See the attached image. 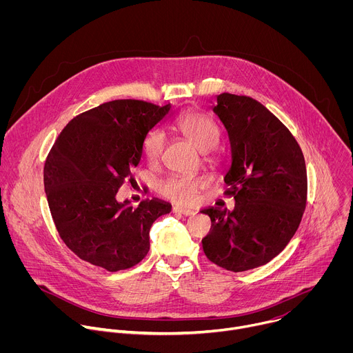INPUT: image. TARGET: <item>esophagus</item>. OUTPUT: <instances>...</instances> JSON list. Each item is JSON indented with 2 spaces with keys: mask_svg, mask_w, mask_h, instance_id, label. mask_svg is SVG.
<instances>
[{
  "mask_svg": "<svg viewBox=\"0 0 353 353\" xmlns=\"http://www.w3.org/2000/svg\"><path fill=\"white\" fill-rule=\"evenodd\" d=\"M173 214H180V215H184V216H190V215H194V211L191 210H185V208H181V207H173Z\"/></svg>",
  "mask_w": 353,
  "mask_h": 353,
  "instance_id": "34e87169",
  "label": "esophagus"
}]
</instances>
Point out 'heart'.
Listing matches in <instances>:
<instances>
[{
  "label": "heart",
  "mask_w": 353,
  "mask_h": 353,
  "mask_svg": "<svg viewBox=\"0 0 353 353\" xmlns=\"http://www.w3.org/2000/svg\"><path fill=\"white\" fill-rule=\"evenodd\" d=\"M174 128L187 141H190L208 165H216V157L210 150L216 146L221 138L218 124L205 114L188 113L174 121ZM165 145V135L159 130L149 131L142 141V157L148 165L159 162ZM205 187V180L201 177H173L161 184V192L179 204H191L196 194Z\"/></svg>",
  "instance_id": "b5f03b06"
}]
</instances>
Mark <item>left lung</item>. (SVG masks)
<instances>
[{
    "label": "left lung",
    "instance_id": "8db88e82",
    "mask_svg": "<svg viewBox=\"0 0 353 353\" xmlns=\"http://www.w3.org/2000/svg\"><path fill=\"white\" fill-rule=\"evenodd\" d=\"M214 112L229 134L232 165L225 195L234 210L207 208L203 239L210 261L243 272L276 257L296 233L307 201V173L290 131L257 100L221 93Z\"/></svg>",
    "mask_w": 353,
    "mask_h": 353
}]
</instances>
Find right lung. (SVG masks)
Masks as SVG:
<instances>
[{
	"instance_id": "right-lung-1",
	"label": "right lung",
	"mask_w": 353,
	"mask_h": 353,
	"mask_svg": "<svg viewBox=\"0 0 353 353\" xmlns=\"http://www.w3.org/2000/svg\"><path fill=\"white\" fill-rule=\"evenodd\" d=\"M170 105L112 100L74 117L44 163V191L56 229L81 260L110 272L137 265L149 251V230L172 205L116 194L142 157V141ZM131 181V180H130Z\"/></svg>"
}]
</instances>
